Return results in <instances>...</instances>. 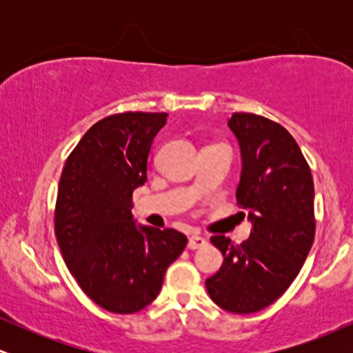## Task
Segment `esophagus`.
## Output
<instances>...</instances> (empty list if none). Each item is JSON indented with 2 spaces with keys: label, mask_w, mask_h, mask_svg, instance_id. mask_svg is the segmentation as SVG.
<instances>
[{
  "label": "esophagus",
  "mask_w": 353,
  "mask_h": 353,
  "mask_svg": "<svg viewBox=\"0 0 353 353\" xmlns=\"http://www.w3.org/2000/svg\"><path fill=\"white\" fill-rule=\"evenodd\" d=\"M208 245V239L201 237V236H190L189 237V242H188V247L189 249H201V247Z\"/></svg>",
  "instance_id": "esophagus-1"
}]
</instances>
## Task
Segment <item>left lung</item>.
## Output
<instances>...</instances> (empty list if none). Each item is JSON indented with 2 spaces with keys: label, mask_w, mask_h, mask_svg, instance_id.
Instances as JSON below:
<instances>
[{
  "label": "left lung",
  "mask_w": 353,
  "mask_h": 353,
  "mask_svg": "<svg viewBox=\"0 0 353 353\" xmlns=\"http://www.w3.org/2000/svg\"><path fill=\"white\" fill-rule=\"evenodd\" d=\"M229 128L242 151L237 201L249 209L254 225L242 244L225 236L210 239L224 262L205 287L224 310L252 314L289 289L310 252L314 179L301 148L283 125L252 112H234Z\"/></svg>",
  "instance_id": "obj_1"
}]
</instances>
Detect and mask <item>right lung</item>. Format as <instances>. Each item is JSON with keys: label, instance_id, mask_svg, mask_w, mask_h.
I'll list each match as a JSON object with an SVG mask.
<instances>
[{"label": "right lung", "instance_id": "1", "mask_svg": "<svg viewBox=\"0 0 353 353\" xmlns=\"http://www.w3.org/2000/svg\"><path fill=\"white\" fill-rule=\"evenodd\" d=\"M168 112H117L88 129L58 185L54 232L83 292L114 314H134L161 292L185 249L176 229H136L132 192L145 182L154 136Z\"/></svg>", "mask_w": 353, "mask_h": 353}]
</instances>
